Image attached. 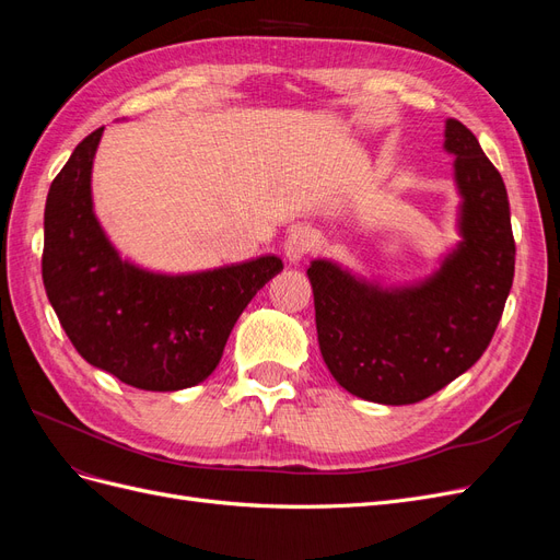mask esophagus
<instances>
[{
    "mask_svg": "<svg viewBox=\"0 0 560 560\" xmlns=\"http://www.w3.org/2000/svg\"><path fill=\"white\" fill-rule=\"evenodd\" d=\"M315 243H317V238H315L313 229H308V226H294L290 231V235H287V238H284V257L290 259L292 264H296V261H301L303 257H306L308 252H313Z\"/></svg>",
    "mask_w": 560,
    "mask_h": 560,
    "instance_id": "34e87169",
    "label": "esophagus"
}]
</instances>
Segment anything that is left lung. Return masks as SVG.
<instances>
[{
	"label": "left lung",
	"mask_w": 560,
	"mask_h": 560,
	"mask_svg": "<svg viewBox=\"0 0 560 560\" xmlns=\"http://www.w3.org/2000/svg\"><path fill=\"white\" fill-rule=\"evenodd\" d=\"M444 149L455 156L463 241L430 278L383 287L315 259L319 352L338 385L376 404H416L477 362L493 338L514 280L510 198L474 132L446 121Z\"/></svg>",
	"instance_id": "1"
}]
</instances>
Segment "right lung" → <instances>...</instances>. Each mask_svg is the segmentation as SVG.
<instances>
[{
    "instance_id": "1",
    "label": "right lung",
    "mask_w": 560,
    "mask_h": 560,
    "mask_svg": "<svg viewBox=\"0 0 560 560\" xmlns=\"http://www.w3.org/2000/svg\"><path fill=\"white\" fill-rule=\"evenodd\" d=\"M105 128L83 138L44 210L42 278L65 334L121 383L173 393L206 381L235 319L278 276L273 254L200 273H151L118 257L93 212L91 171Z\"/></svg>"
}]
</instances>
